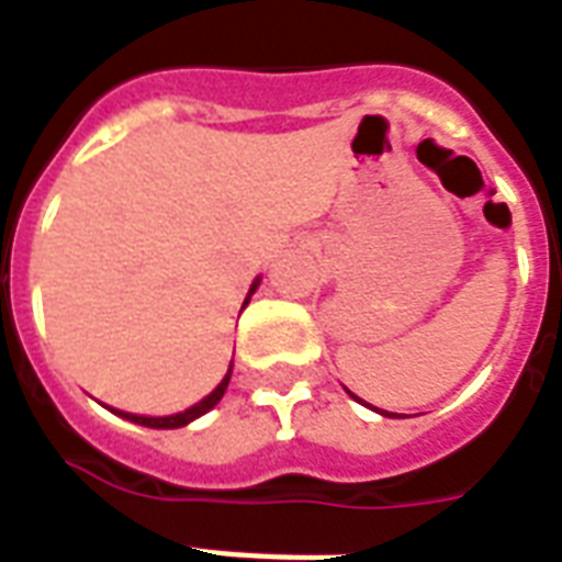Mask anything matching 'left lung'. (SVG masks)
I'll return each instance as SVG.
<instances>
[{"mask_svg":"<svg viewBox=\"0 0 562 562\" xmlns=\"http://www.w3.org/2000/svg\"><path fill=\"white\" fill-rule=\"evenodd\" d=\"M356 400H359V396H356ZM387 417H393V414H387Z\"/></svg>","mask_w":562,"mask_h":562,"instance_id":"obj_1","label":"left lung"}]
</instances>
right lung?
<instances>
[{
    "label": "right lung",
    "instance_id": "1",
    "mask_svg": "<svg viewBox=\"0 0 562 562\" xmlns=\"http://www.w3.org/2000/svg\"><path fill=\"white\" fill-rule=\"evenodd\" d=\"M256 285H259V280H256L254 285H250V294H254V291H256ZM247 300H250V297H247ZM247 300H245V306H247ZM229 368H233V364H229ZM229 373H233V370H227V375L221 379V384H218V387H215V391L210 393V396H203V400L198 402V405L187 408V411H183V414H171V417H139V414H122V411H116V414H119V417L131 419V423H139V426H148V428H180V426H187V423H192V419H198V417H201V414H206V411L218 405V400H221V396H224V391H227Z\"/></svg>",
    "mask_w": 562,
    "mask_h": 562
}]
</instances>
